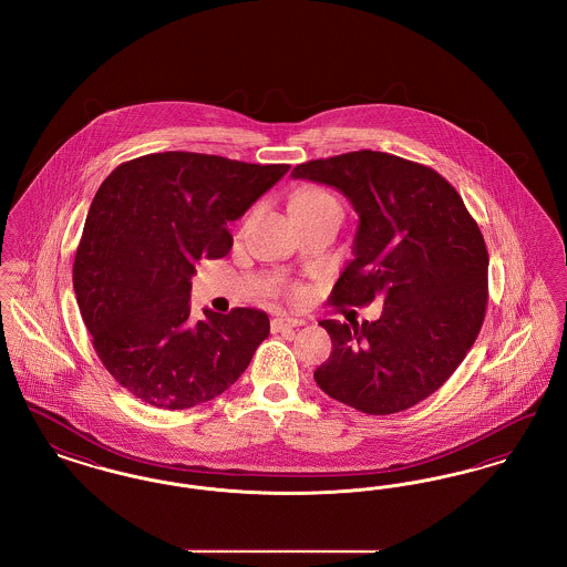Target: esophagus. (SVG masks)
Returning <instances> with one entry per match:
<instances>
[{"label": "esophagus", "mask_w": 567, "mask_h": 567, "mask_svg": "<svg viewBox=\"0 0 567 567\" xmlns=\"http://www.w3.org/2000/svg\"><path fill=\"white\" fill-rule=\"evenodd\" d=\"M299 324H301L299 319H291V317H276V319H271V331H274V333H278V331H289V329L299 327Z\"/></svg>", "instance_id": "34e87169"}]
</instances>
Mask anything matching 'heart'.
<instances>
[{
    "mask_svg": "<svg viewBox=\"0 0 567 567\" xmlns=\"http://www.w3.org/2000/svg\"><path fill=\"white\" fill-rule=\"evenodd\" d=\"M319 206H338V202L331 193H327L324 189L301 190L291 202V208H319Z\"/></svg>",
    "mask_w": 567,
    "mask_h": 567,
    "instance_id": "1",
    "label": "heart"
}]
</instances>
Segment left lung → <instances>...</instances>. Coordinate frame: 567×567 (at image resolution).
I'll use <instances>...</instances> for the list:
<instances>
[{
	"label": "left lung",
	"instance_id": "8db88e82",
	"mask_svg": "<svg viewBox=\"0 0 567 567\" xmlns=\"http://www.w3.org/2000/svg\"><path fill=\"white\" fill-rule=\"evenodd\" d=\"M293 178L340 190L359 215L354 259L329 301L382 299L378 321H321L333 351L317 368L324 393L365 414H393L437 391L485 321V238L455 187L432 167L357 151L301 163Z\"/></svg>",
	"mask_w": 567,
	"mask_h": 567
}]
</instances>
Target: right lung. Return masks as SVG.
I'll use <instances>...</instances> for the list:
<instances>
[{"instance_id": "obj_1", "label": "right lung", "mask_w": 567, "mask_h": 567, "mask_svg": "<svg viewBox=\"0 0 567 567\" xmlns=\"http://www.w3.org/2000/svg\"><path fill=\"white\" fill-rule=\"evenodd\" d=\"M291 165L153 153L121 163L95 193L74 259V291L93 349L137 400L185 410L215 400L270 333L264 310H204L193 323L190 276L220 259L229 223Z\"/></svg>"}]
</instances>
